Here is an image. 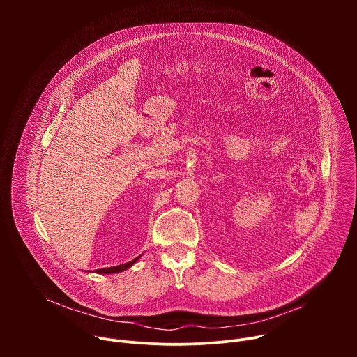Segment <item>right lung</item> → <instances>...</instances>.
<instances>
[{
    "instance_id": "right-lung-1",
    "label": "right lung",
    "mask_w": 357,
    "mask_h": 357,
    "mask_svg": "<svg viewBox=\"0 0 357 357\" xmlns=\"http://www.w3.org/2000/svg\"><path fill=\"white\" fill-rule=\"evenodd\" d=\"M141 257V256H139ZM139 257H137V259H134L132 261H130V263H126V264H121V266H116V267H109V268H100V270H96L98 274H114V273H121V271H124V270H127V268H130L134 263H137V260L139 259Z\"/></svg>"
}]
</instances>
